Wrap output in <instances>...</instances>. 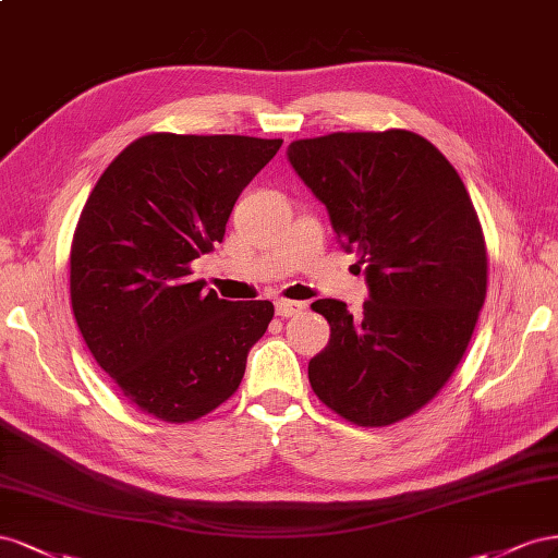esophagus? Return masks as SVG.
<instances>
[{"mask_svg": "<svg viewBox=\"0 0 558 558\" xmlns=\"http://www.w3.org/2000/svg\"><path fill=\"white\" fill-rule=\"evenodd\" d=\"M304 308H306V301H290V299H278V301H276V313H278L280 317L299 315Z\"/></svg>", "mask_w": 558, "mask_h": 558, "instance_id": "esophagus-1", "label": "esophagus"}]
</instances>
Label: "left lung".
<instances>
[{"label": "left lung", "instance_id": "obj_1", "mask_svg": "<svg viewBox=\"0 0 558 558\" xmlns=\"http://www.w3.org/2000/svg\"><path fill=\"white\" fill-rule=\"evenodd\" d=\"M288 161L320 201L369 299L353 317L313 301L331 337L308 362L313 392L350 423L378 427L425 407L468 350L486 299V245L468 189L409 131L296 140Z\"/></svg>", "mask_w": 558, "mask_h": 558}]
</instances>
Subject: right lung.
<instances>
[{"label": "right lung", "instance_id": "add662e5", "mask_svg": "<svg viewBox=\"0 0 558 558\" xmlns=\"http://www.w3.org/2000/svg\"><path fill=\"white\" fill-rule=\"evenodd\" d=\"M282 140L154 133L131 142L90 191L74 231L70 294L95 362L133 404L196 421L238 390L270 301H227L191 276L225 241L241 191Z\"/></svg>", "mask_w": 558, "mask_h": 558}]
</instances>
